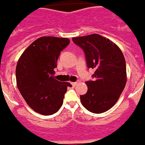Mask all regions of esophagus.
<instances>
[{"label":"esophagus","mask_w":145,"mask_h":145,"mask_svg":"<svg viewBox=\"0 0 145 145\" xmlns=\"http://www.w3.org/2000/svg\"><path fill=\"white\" fill-rule=\"evenodd\" d=\"M71 85H72V86H74H74H76V85H77V82H71Z\"/></svg>","instance_id":"1"}]
</instances>
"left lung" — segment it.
<instances>
[{"mask_svg":"<svg viewBox=\"0 0 145 145\" xmlns=\"http://www.w3.org/2000/svg\"><path fill=\"white\" fill-rule=\"evenodd\" d=\"M73 42L85 52L88 68L94 69V80L87 81V93L80 96L82 105L94 114L114 106L127 82L124 55L114 42L98 34L73 37Z\"/></svg>","mask_w":145,"mask_h":145,"instance_id":"8db88e82","label":"left lung"}]
</instances>
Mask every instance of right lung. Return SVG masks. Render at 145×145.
Here are the masks:
<instances>
[{"mask_svg":"<svg viewBox=\"0 0 145 145\" xmlns=\"http://www.w3.org/2000/svg\"><path fill=\"white\" fill-rule=\"evenodd\" d=\"M70 42L68 38L41 37L24 52L16 66L17 86L30 108L42 115L58 111L69 82L54 78L60 52Z\"/></svg>","mask_w":145,"mask_h":145,"instance_id":"obj_1","label":"right lung"}]
</instances>
